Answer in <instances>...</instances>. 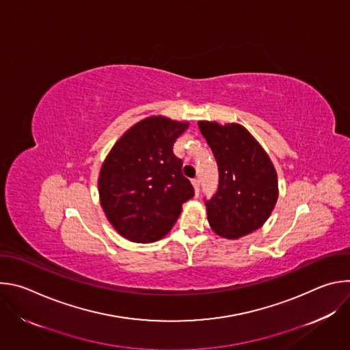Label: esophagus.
<instances>
[{"label": "esophagus", "mask_w": 350, "mask_h": 350, "mask_svg": "<svg viewBox=\"0 0 350 350\" xmlns=\"http://www.w3.org/2000/svg\"><path fill=\"white\" fill-rule=\"evenodd\" d=\"M192 185H193L195 193L198 195V193H199V180H198V178H193V180H192Z\"/></svg>", "instance_id": "esophagus-1"}]
</instances>
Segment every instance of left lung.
Returning <instances> with one entry per match:
<instances>
[{
	"label": "left lung",
	"instance_id": "obj_1",
	"mask_svg": "<svg viewBox=\"0 0 350 350\" xmlns=\"http://www.w3.org/2000/svg\"><path fill=\"white\" fill-rule=\"evenodd\" d=\"M219 167L217 192L206 201L212 230L237 239L260 228L278 198L277 172L260 144L243 126L198 123Z\"/></svg>",
	"mask_w": 350,
	"mask_h": 350
}]
</instances>
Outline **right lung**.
<instances>
[{"label":"right lung","instance_id":"1","mask_svg":"<svg viewBox=\"0 0 350 350\" xmlns=\"http://www.w3.org/2000/svg\"><path fill=\"white\" fill-rule=\"evenodd\" d=\"M188 123L146 118L113 145L98 178L99 201L113 228L133 242H154L177 221L193 187L173 154Z\"/></svg>","mask_w":350,"mask_h":350}]
</instances>
